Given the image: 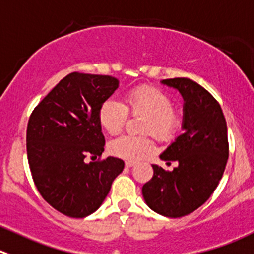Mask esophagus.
I'll return each instance as SVG.
<instances>
[{"label": "esophagus", "mask_w": 254, "mask_h": 254, "mask_svg": "<svg viewBox=\"0 0 254 254\" xmlns=\"http://www.w3.org/2000/svg\"><path fill=\"white\" fill-rule=\"evenodd\" d=\"M135 165L134 161H125V166L127 167H132Z\"/></svg>", "instance_id": "34e87169"}]
</instances>
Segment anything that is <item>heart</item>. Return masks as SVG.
Instances as JSON below:
<instances>
[{
    "mask_svg": "<svg viewBox=\"0 0 254 254\" xmlns=\"http://www.w3.org/2000/svg\"><path fill=\"white\" fill-rule=\"evenodd\" d=\"M127 114L145 115L142 132H151L160 141H171L181 127V118L174 109V99L159 88L141 85L125 94L124 104L107 99L100 105L98 119L109 134H118ZM154 144L149 136L122 135L108 145L110 154L127 161H136L151 152Z\"/></svg>",
    "mask_w": 254,
    "mask_h": 254,
    "instance_id": "b5f03b06",
    "label": "heart"
}]
</instances>
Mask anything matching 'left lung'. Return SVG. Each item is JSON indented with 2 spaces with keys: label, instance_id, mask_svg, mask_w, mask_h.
<instances>
[{
  "label": "left lung",
  "instance_id": "obj_1",
  "mask_svg": "<svg viewBox=\"0 0 254 254\" xmlns=\"http://www.w3.org/2000/svg\"><path fill=\"white\" fill-rule=\"evenodd\" d=\"M184 98L182 132L160 155L179 162L172 171L152 165L154 176L142 186L152 211L176 218L197 210L210 198L222 179L228 159L227 124L217 100L189 78L164 79Z\"/></svg>",
  "mask_w": 254,
  "mask_h": 254
}]
</instances>
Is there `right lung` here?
I'll return each instance as SVG.
<instances>
[{
	"instance_id": "obj_1",
	"label": "right lung",
	"mask_w": 254,
	"mask_h": 254,
	"mask_svg": "<svg viewBox=\"0 0 254 254\" xmlns=\"http://www.w3.org/2000/svg\"><path fill=\"white\" fill-rule=\"evenodd\" d=\"M119 87L110 75L70 73L34 108L27 125V156L36 187L53 208L73 218L92 215L109 193L124 161L102 156L98 112Z\"/></svg>"
}]
</instances>
